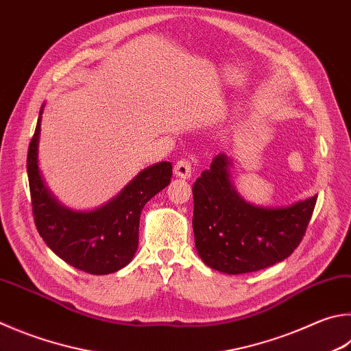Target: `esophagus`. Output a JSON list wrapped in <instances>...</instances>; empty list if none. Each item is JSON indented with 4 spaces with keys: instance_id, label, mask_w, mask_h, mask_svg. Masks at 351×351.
I'll return each instance as SVG.
<instances>
[{
    "instance_id": "esophagus-1",
    "label": "esophagus",
    "mask_w": 351,
    "mask_h": 351,
    "mask_svg": "<svg viewBox=\"0 0 351 351\" xmlns=\"http://www.w3.org/2000/svg\"><path fill=\"white\" fill-rule=\"evenodd\" d=\"M173 171L176 176L184 178V180H189V178L192 176V162H190L189 159H180V161L175 164Z\"/></svg>"
}]
</instances>
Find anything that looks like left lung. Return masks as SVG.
I'll use <instances>...</instances> for the list:
<instances>
[{"instance_id":"1","label":"left lung","mask_w":351,"mask_h":351,"mask_svg":"<svg viewBox=\"0 0 351 351\" xmlns=\"http://www.w3.org/2000/svg\"><path fill=\"white\" fill-rule=\"evenodd\" d=\"M230 158L219 154L193 184L195 245L210 269L241 275L281 263L307 230L317 196L290 207L245 202L232 186Z\"/></svg>"}]
</instances>
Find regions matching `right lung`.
<instances>
[{
  "label": "right lung",
  "instance_id": "right-lung-1",
  "mask_svg": "<svg viewBox=\"0 0 351 351\" xmlns=\"http://www.w3.org/2000/svg\"><path fill=\"white\" fill-rule=\"evenodd\" d=\"M41 113L27 152L32 213L36 230L55 254L90 275H109L130 263L138 248L139 216L171 178V164L144 169L106 206L92 212H73L60 206L47 192L38 170Z\"/></svg>",
  "mask_w": 351,
  "mask_h": 351
}]
</instances>
